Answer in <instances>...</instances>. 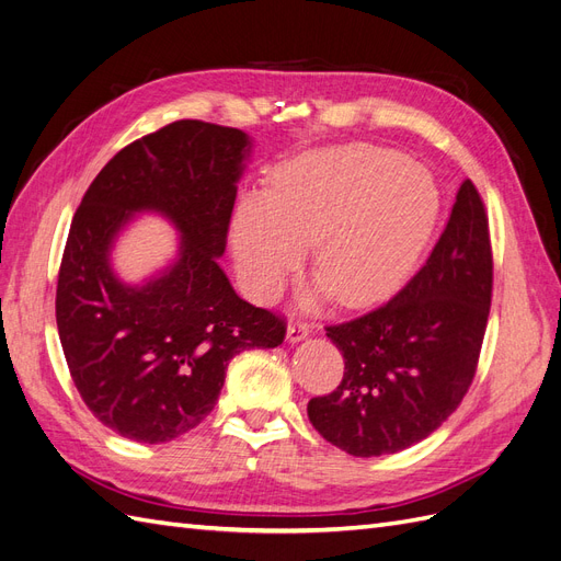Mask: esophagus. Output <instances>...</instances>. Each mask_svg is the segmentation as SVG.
<instances>
[{"mask_svg":"<svg viewBox=\"0 0 561 561\" xmlns=\"http://www.w3.org/2000/svg\"><path fill=\"white\" fill-rule=\"evenodd\" d=\"M309 332H311L309 322H304V320H293L290 325H287V342H290V344H297V342H301V339H307V336H309Z\"/></svg>","mask_w":561,"mask_h":561,"instance_id":"obj_1","label":"esophagus"}]
</instances>
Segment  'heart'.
Masks as SVG:
<instances>
[{
  "label": "heart",
  "mask_w": 561,
  "mask_h": 561,
  "mask_svg": "<svg viewBox=\"0 0 561 561\" xmlns=\"http://www.w3.org/2000/svg\"><path fill=\"white\" fill-rule=\"evenodd\" d=\"M433 180L402 151L346 145L290 163L271 196L241 203L233 254L248 290L276 297L316 244L313 274L348 309L393 295L437 219Z\"/></svg>",
  "instance_id": "b5f03b06"
}]
</instances>
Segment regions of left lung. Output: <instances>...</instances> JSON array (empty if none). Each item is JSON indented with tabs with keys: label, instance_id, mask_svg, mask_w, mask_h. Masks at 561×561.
Wrapping results in <instances>:
<instances>
[{
	"label": "left lung",
	"instance_id": "left-lung-1",
	"mask_svg": "<svg viewBox=\"0 0 561 561\" xmlns=\"http://www.w3.org/2000/svg\"><path fill=\"white\" fill-rule=\"evenodd\" d=\"M494 287L489 217L470 180L431 257L383 307L339 325L344 377L309 400L313 428L351 456L412 447L456 412L478 371Z\"/></svg>",
	"mask_w": 561,
	"mask_h": 561
}]
</instances>
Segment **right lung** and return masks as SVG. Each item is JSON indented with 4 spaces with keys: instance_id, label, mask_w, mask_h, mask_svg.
I'll return each mask as SVG.
<instances>
[{
    "instance_id": "right-lung-1",
    "label": "right lung",
    "mask_w": 561,
    "mask_h": 561,
    "mask_svg": "<svg viewBox=\"0 0 561 561\" xmlns=\"http://www.w3.org/2000/svg\"><path fill=\"white\" fill-rule=\"evenodd\" d=\"M248 151L243 130L182 118L110 159L72 217L56 290L62 353L93 416L133 443L196 428L233 355L285 339V318L241 299L217 264ZM140 209L181 229V257L159 279L126 286L108 250Z\"/></svg>"
}]
</instances>
